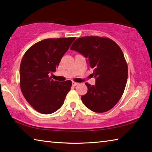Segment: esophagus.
Listing matches in <instances>:
<instances>
[{
    "label": "esophagus",
    "mask_w": 152,
    "mask_h": 152,
    "mask_svg": "<svg viewBox=\"0 0 152 152\" xmlns=\"http://www.w3.org/2000/svg\"><path fill=\"white\" fill-rule=\"evenodd\" d=\"M78 85V83H76V82L72 81V85H73V86H76V85Z\"/></svg>",
    "instance_id": "1"
}]
</instances>
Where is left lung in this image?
<instances>
[{"mask_svg":"<svg viewBox=\"0 0 152 152\" xmlns=\"http://www.w3.org/2000/svg\"><path fill=\"white\" fill-rule=\"evenodd\" d=\"M84 55L93 69L95 85L85 83L87 93L81 97L86 107L102 113L115 106L122 96L128 78V66L121 49L110 38L85 37L70 47Z\"/></svg>","mask_w":152,"mask_h":152,"instance_id":"left-lung-1","label":"left lung"}]
</instances>
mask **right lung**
<instances>
[{"label": "right lung", "mask_w": 152, "mask_h": 152, "mask_svg": "<svg viewBox=\"0 0 152 152\" xmlns=\"http://www.w3.org/2000/svg\"><path fill=\"white\" fill-rule=\"evenodd\" d=\"M75 37L48 38L32 45L24 54L20 68V88L31 106L50 114L64 104L72 81L60 83L49 76L56 71L62 57Z\"/></svg>", "instance_id": "1"}]
</instances>
